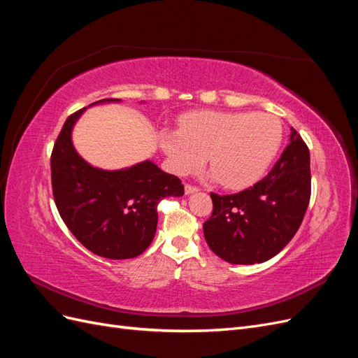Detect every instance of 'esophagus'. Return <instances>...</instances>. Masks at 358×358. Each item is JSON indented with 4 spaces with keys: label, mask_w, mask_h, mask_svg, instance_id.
<instances>
[{
    "label": "esophagus",
    "mask_w": 358,
    "mask_h": 358,
    "mask_svg": "<svg viewBox=\"0 0 358 358\" xmlns=\"http://www.w3.org/2000/svg\"><path fill=\"white\" fill-rule=\"evenodd\" d=\"M197 191H199V188H197V187L189 185V183H187V185H185V194H188V196H189V194L197 192Z\"/></svg>",
    "instance_id": "esophagus-1"
}]
</instances>
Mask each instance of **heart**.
I'll return each mask as SVG.
<instances>
[{"label": "heart", "instance_id": "heart-1", "mask_svg": "<svg viewBox=\"0 0 358 358\" xmlns=\"http://www.w3.org/2000/svg\"><path fill=\"white\" fill-rule=\"evenodd\" d=\"M282 127L267 113L194 112L180 119V129H162L158 137L169 167L179 176L197 171L206 161L210 176L224 188L243 189L264 175L278 154Z\"/></svg>", "mask_w": 358, "mask_h": 358}]
</instances>
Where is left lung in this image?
Returning a JSON list of instances; mask_svg holds the SVG:
<instances>
[{
	"label": "left lung",
	"mask_w": 358,
	"mask_h": 358,
	"mask_svg": "<svg viewBox=\"0 0 358 358\" xmlns=\"http://www.w3.org/2000/svg\"><path fill=\"white\" fill-rule=\"evenodd\" d=\"M213 210L203 224L212 251L231 264L264 263L294 237L310 199L309 149L291 128L289 145L268 175L230 196L210 192Z\"/></svg>",
	"instance_id": "8db88e82"
}]
</instances>
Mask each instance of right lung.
I'll return each instance as SVG.
<instances>
[{"label": "right lung", "mask_w": 358, "mask_h": 358, "mask_svg": "<svg viewBox=\"0 0 358 358\" xmlns=\"http://www.w3.org/2000/svg\"><path fill=\"white\" fill-rule=\"evenodd\" d=\"M115 101L121 100L94 104ZM85 110L67 117L53 146V199L62 221L86 249L110 259L134 258L154 241L159 200L183 196V185L149 159L121 170L86 162L71 142L73 127Z\"/></svg>", "instance_id": "right-lung-1"}]
</instances>
